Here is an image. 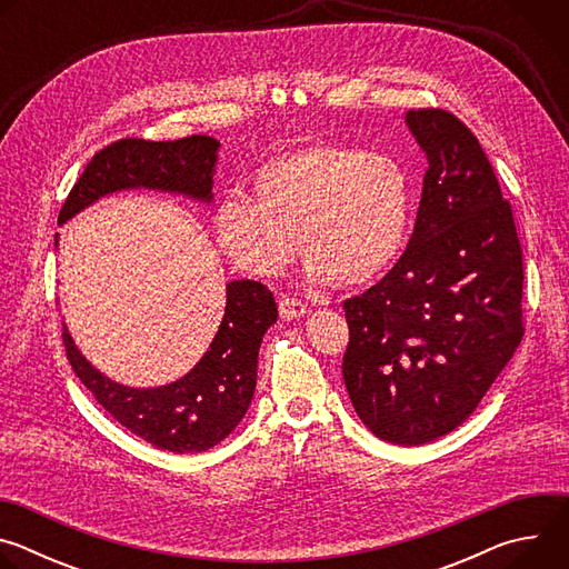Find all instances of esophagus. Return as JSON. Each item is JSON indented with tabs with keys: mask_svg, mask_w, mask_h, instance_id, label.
<instances>
[{
	"mask_svg": "<svg viewBox=\"0 0 569 569\" xmlns=\"http://www.w3.org/2000/svg\"><path fill=\"white\" fill-rule=\"evenodd\" d=\"M279 315L283 319H299L306 315V303H301L299 299H292V297H281L279 299Z\"/></svg>",
	"mask_w": 569,
	"mask_h": 569,
	"instance_id": "obj_1",
	"label": "esophagus"
}]
</instances>
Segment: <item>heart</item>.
I'll list each match as a JSON object with an SVG mask.
<instances>
[{
  "mask_svg": "<svg viewBox=\"0 0 569 569\" xmlns=\"http://www.w3.org/2000/svg\"><path fill=\"white\" fill-rule=\"evenodd\" d=\"M410 216V184L391 157L321 141L268 159L252 176V198L216 202L211 229L222 254L252 277H279L299 246L308 283L367 286L400 254Z\"/></svg>",
  "mask_w": 569,
  "mask_h": 569,
  "instance_id": "obj_1",
  "label": "heart"
}]
</instances>
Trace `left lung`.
Here are the masks:
<instances>
[{"mask_svg": "<svg viewBox=\"0 0 569 569\" xmlns=\"http://www.w3.org/2000/svg\"><path fill=\"white\" fill-rule=\"evenodd\" d=\"M428 157L415 233L398 263L345 301L342 376L382 441L421 446L459 428L522 340V250L477 137L446 110H410Z\"/></svg>", "mask_w": 569, "mask_h": 569, "instance_id": "8db88e82", "label": "left lung"}]
</instances>
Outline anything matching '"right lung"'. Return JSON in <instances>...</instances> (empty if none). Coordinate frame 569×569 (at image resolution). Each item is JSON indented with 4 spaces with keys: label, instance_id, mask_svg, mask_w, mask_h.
I'll list each match as a JSON object with an SVG mask.
<instances>
[{
    "label": "right lung",
    "instance_id": "1",
    "mask_svg": "<svg viewBox=\"0 0 569 569\" xmlns=\"http://www.w3.org/2000/svg\"><path fill=\"white\" fill-rule=\"evenodd\" d=\"M220 141L191 134L176 141L121 139L92 157L60 209L58 224L106 196L148 189L213 202ZM56 233V246H58ZM272 292L259 281H229L220 327L198 365L176 382L128 387L101 373L69 336L67 358L101 408L134 437L171 452H202L229 437L246 417L254 387L259 349L277 321Z\"/></svg>",
    "mask_w": 569,
    "mask_h": 569
}]
</instances>
